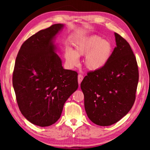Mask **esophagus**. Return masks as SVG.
<instances>
[{
    "label": "esophagus",
    "mask_w": 150,
    "mask_h": 150,
    "mask_svg": "<svg viewBox=\"0 0 150 150\" xmlns=\"http://www.w3.org/2000/svg\"><path fill=\"white\" fill-rule=\"evenodd\" d=\"M83 79V76L82 75H78V83L79 84H81V81Z\"/></svg>",
    "instance_id": "esophagus-1"
}]
</instances>
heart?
<instances>
[{
	"label": "heart",
	"mask_w": 150,
	"mask_h": 150,
	"mask_svg": "<svg viewBox=\"0 0 150 150\" xmlns=\"http://www.w3.org/2000/svg\"><path fill=\"white\" fill-rule=\"evenodd\" d=\"M113 52L114 46L110 40L93 35L79 42L74 50L67 49L65 58L67 64L73 67L77 65L78 57L85 56V67L91 71H96L108 64Z\"/></svg>",
	"instance_id": "1"
}]
</instances>
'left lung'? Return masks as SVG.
<instances>
[{"label": "left lung", "instance_id": "1", "mask_svg": "<svg viewBox=\"0 0 150 150\" xmlns=\"http://www.w3.org/2000/svg\"><path fill=\"white\" fill-rule=\"evenodd\" d=\"M116 47L108 64L88 73L81 83L88 118L101 126H110L125 116L136 98L139 73L130 44L115 33Z\"/></svg>", "mask_w": 150, "mask_h": 150}]
</instances>
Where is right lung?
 <instances>
[{
  "label": "right lung",
  "instance_id": "obj_1",
  "mask_svg": "<svg viewBox=\"0 0 150 150\" xmlns=\"http://www.w3.org/2000/svg\"><path fill=\"white\" fill-rule=\"evenodd\" d=\"M64 24H54L26 40L17 55L12 85L25 118L41 127L52 125L77 89V73L64 69L57 54V35Z\"/></svg>",
  "mask_w": 150,
  "mask_h": 150
}]
</instances>
